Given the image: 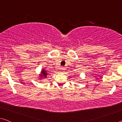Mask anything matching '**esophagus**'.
I'll list each match as a JSON object with an SVG mask.
<instances>
[{
    "label": "esophagus",
    "instance_id": "obj_1",
    "mask_svg": "<svg viewBox=\"0 0 122 122\" xmlns=\"http://www.w3.org/2000/svg\"><path fill=\"white\" fill-rule=\"evenodd\" d=\"M60 70L61 71H64V68H62H62H60Z\"/></svg>",
    "mask_w": 122,
    "mask_h": 122
}]
</instances>
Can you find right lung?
<instances>
[{
  "instance_id": "1",
  "label": "right lung",
  "mask_w": 122,
  "mask_h": 122,
  "mask_svg": "<svg viewBox=\"0 0 122 122\" xmlns=\"http://www.w3.org/2000/svg\"><path fill=\"white\" fill-rule=\"evenodd\" d=\"M49 75V73H48L46 71H45L44 69H43L41 70V74L40 75V79H43V78H46V77H47V76Z\"/></svg>"
}]
</instances>
